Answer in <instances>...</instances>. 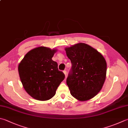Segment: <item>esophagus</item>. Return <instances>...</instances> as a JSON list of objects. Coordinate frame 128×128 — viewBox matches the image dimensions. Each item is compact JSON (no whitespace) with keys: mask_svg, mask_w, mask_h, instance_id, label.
Instances as JSON below:
<instances>
[{"mask_svg":"<svg viewBox=\"0 0 128 128\" xmlns=\"http://www.w3.org/2000/svg\"><path fill=\"white\" fill-rule=\"evenodd\" d=\"M63 72H64V75H65V77H66V74H67V72H66V70H64Z\"/></svg>","mask_w":128,"mask_h":128,"instance_id":"esophagus-1","label":"esophagus"}]
</instances>
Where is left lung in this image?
Here are the masks:
<instances>
[{
	"mask_svg": "<svg viewBox=\"0 0 128 128\" xmlns=\"http://www.w3.org/2000/svg\"><path fill=\"white\" fill-rule=\"evenodd\" d=\"M64 50L72 64L66 80L71 95L81 102L93 98L102 90L106 78L107 64L104 57L83 43Z\"/></svg>",
	"mask_w": 128,
	"mask_h": 128,
	"instance_id": "1",
	"label": "left lung"
}]
</instances>
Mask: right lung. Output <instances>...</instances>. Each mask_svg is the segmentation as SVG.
Returning <instances> with one entry per match:
<instances>
[{
	"instance_id": "right-lung-1",
	"label": "right lung",
	"mask_w": 128,
	"mask_h": 128,
	"mask_svg": "<svg viewBox=\"0 0 128 128\" xmlns=\"http://www.w3.org/2000/svg\"><path fill=\"white\" fill-rule=\"evenodd\" d=\"M57 50L38 47L26 54L18 66L20 81L26 92L35 99L50 100L55 95L64 74L52 58Z\"/></svg>"
}]
</instances>
